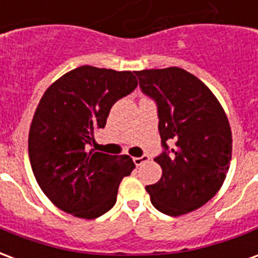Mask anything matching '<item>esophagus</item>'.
Returning <instances> with one entry per match:
<instances>
[{
  "instance_id": "1",
  "label": "esophagus",
  "mask_w": 258,
  "mask_h": 258,
  "mask_svg": "<svg viewBox=\"0 0 258 258\" xmlns=\"http://www.w3.org/2000/svg\"><path fill=\"white\" fill-rule=\"evenodd\" d=\"M148 160H149V156H148V155H144V156L141 157H134V163L137 167H138V166H142V164L148 162Z\"/></svg>"
}]
</instances>
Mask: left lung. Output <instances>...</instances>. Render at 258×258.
I'll return each mask as SVG.
<instances>
[{"label":"left lung","mask_w":258,"mask_h":258,"mask_svg":"<svg viewBox=\"0 0 258 258\" xmlns=\"http://www.w3.org/2000/svg\"><path fill=\"white\" fill-rule=\"evenodd\" d=\"M135 74L141 90L156 101L166 149L155 159L162 178L146 190L157 210L182 216L206 205L225 181L232 156L229 121L210 88L184 69H149ZM167 140L176 144L171 151Z\"/></svg>","instance_id":"8db88e82"}]
</instances>
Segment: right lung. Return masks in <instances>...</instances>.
Segmentation results:
<instances>
[{
	"label": "right lung",
	"instance_id": "1",
	"mask_svg": "<svg viewBox=\"0 0 258 258\" xmlns=\"http://www.w3.org/2000/svg\"><path fill=\"white\" fill-rule=\"evenodd\" d=\"M138 85L133 72L80 66L49 85L29 131V157L41 190L60 210L92 220L116 203L135 168L128 155L87 151L114 102Z\"/></svg>",
	"mask_w": 258,
	"mask_h": 258
}]
</instances>
